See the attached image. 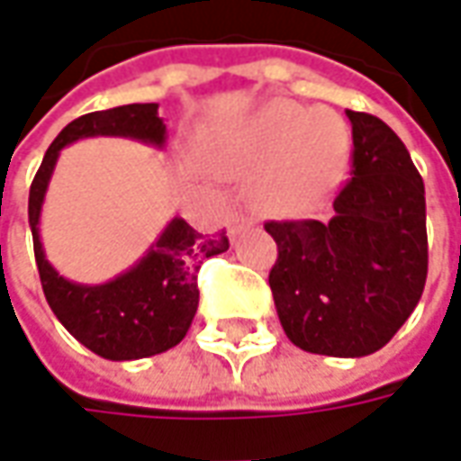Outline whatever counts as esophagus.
I'll return each instance as SVG.
<instances>
[{
    "instance_id": "34e87169",
    "label": "esophagus",
    "mask_w": 461,
    "mask_h": 461,
    "mask_svg": "<svg viewBox=\"0 0 461 461\" xmlns=\"http://www.w3.org/2000/svg\"><path fill=\"white\" fill-rule=\"evenodd\" d=\"M249 224H252V219L244 217V214H237V212H234V214L230 217V234H231V237H237V234H240L242 230H247Z\"/></svg>"
}]
</instances>
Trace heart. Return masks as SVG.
Returning <instances> with one entry per match:
<instances>
[{"instance_id": "1", "label": "heart", "mask_w": 461, "mask_h": 461, "mask_svg": "<svg viewBox=\"0 0 461 461\" xmlns=\"http://www.w3.org/2000/svg\"><path fill=\"white\" fill-rule=\"evenodd\" d=\"M348 151L340 113L275 100L221 131L209 156L221 176H252L249 194L265 212L300 214L330 194Z\"/></svg>"}]
</instances>
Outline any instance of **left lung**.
Returning <instances> with one entry per match:
<instances>
[{"instance_id":"1","label":"left lung","mask_w":461,"mask_h":461,"mask_svg":"<svg viewBox=\"0 0 461 461\" xmlns=\"http://www.w3.org/2000/svg\"><path fill=\"white\" fill-rule=\"evenodd\" d=\"M350 178L328 221H267L277 242L270 287L297 348L361 358L384 348L424 293L427 199L402 139L381 118L346 111Z\"/></svg>"}]
</instances>
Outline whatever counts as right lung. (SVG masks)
Instances as JSON below:
<instances>
[{
	"label": "right lung",
	"mask_w": 461,
	"mask_h": 461,
	"mask_svg": "<svg viewBox=\"0 0 461 461\" xmlns=\"http://www.w3.org/2000/svg\"><path fill=\"white\" fill-rule=\"evenodd\" d=\"M121 136L164 149L166 125L158 103H131L75 118L47 149L30 186V230L47 303L68 333L108 361H139L178 346L199 308L196 272L209 257L230 249L227 231L199 234L174 217L133 267L103 285L62 277L40 242V214L59 151L80 139Z\"/></svg>",
	"instance_id": "add662e5"
}]
</instances>
